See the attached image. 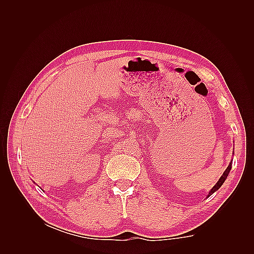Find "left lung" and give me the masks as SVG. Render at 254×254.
<instances>
[{
	"label": "left lung",
	"mask_w": 254,
	"mask_h": 254,
	"mask_svg": "<svg viewBox=\"0 0 254 254\" xmlns=\"http://www.w3.org/2000/svg\"><path fill=\"white\" fill-rule=\"evenodd\" d=\"M231 167H232V161L231 162H230V164H229V166L227 167V170L224 172V174H222V176L220 177L219 178V180L217 181V183L215 184V186L210 190V191H209V194H207V197H210L213 193H215V191L216 190H219V188L222 186V184H224V182L226 181V179H227V177H228V175H229V173H230V171H231ZM206 197V198H207Z\"/></svg>",
	"instance_id": "obj_1"
}]
</instances>
